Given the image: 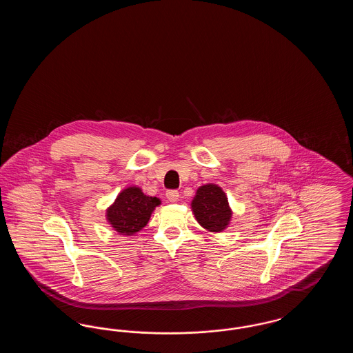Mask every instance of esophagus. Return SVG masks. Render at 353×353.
<instances>
[{"instance_id":"1","label":"esophagus","mask_w":353,"mask_h":353,"mask_svg":"<svg viewBox=\"0 0 353 353\" xmlns=\"http://www.w3.org/2000/svg\"><path fill=\"white\" fill-rule=\"evenodd\" d=\"M167 199L169 202H177L180 199V193L177 190H168L167 192Z\"/></svg>"}]
</instances>
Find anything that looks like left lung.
Segmentation results:
<instances>
[{"label":"left lung","instance_id":"left-lung-1","mask_svg":"<svg viewBox=\"0 0 353 353\" xmlns=\"http://www.w3.org/2000/svg\"><path fill=\"white\" fill-rule=\"evenodd\" d=\"M190 208L200 226L210 233H222L233 219L228 196L217 184L201 185L190 202Z\"/></svg>","mask_w":353,"mask_h":353}]
</instances>
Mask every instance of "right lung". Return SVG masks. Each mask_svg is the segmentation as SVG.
<instances>
[{
  "mask_svg": "<svg viewBox=\"0 0 353 353\" xmlns=\"http://www.w3.org/2000/svg\"><path fill=\"white\" fill-rule=\"evenodd\" d=\"M159 205L161 200L144 194L141 188L127 186L105 209V219L118 234L132 236L147 226Z\"/></svg>",
  "mask_w": 353,
  "mask_h": 353,
  "instance_id": "obj_1",
  "label": "right lung"
}]
</instances>
